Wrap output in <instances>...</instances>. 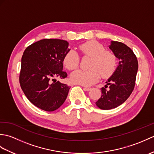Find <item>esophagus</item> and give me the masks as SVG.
<instances>
[{"label": "esophagus", "mask_w": 154, "mask_h": 154, "mask_svg": "<svg viewBox=\"0 0 154 154\" xmlns=\"http://www.w3.org/2000/svg\"><path fill=\"white\" fill-rule=\"evenodd\" d=\"M83 89H84V91H90V90H91V87H83Z\"/></svg>", "instance_id": "1"}]
</instances>
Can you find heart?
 <instances>
[{
	"label": "heart",
	"mask_w": 154,
	"mask_h": 154,
	"mask_svg": "<svg viewBox=\"0 0 154 154\" xmlns=\"http://www.w3.org/2000/svg\"><path fill=\"white\" fill-rule=\"evenodd\" d=\"M79 50L84 56L92 58L88 71L77 70L71 73L72 82L84 86H90L99 80L100 75L103 78H107L115 71L116 58L110 51H107L103 45L96 41H88L81 44ZM63 63L69 70H74L79 63V57L73 50L65 55Z\"/></svg>",
	"instance_id": "1"
}]
</instances>
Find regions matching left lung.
<instances>
[{"mask_svg":"<svg viewBox=\"0 0 154 154\" xmlns=\"http://www.w3.org/2000/svg\"><path fill=\"white\" fill-rule=\"evenodd\" d=\"M119 60L115 71L101 88L102 95L96 102L100 109L110 110L120 106L128 99L134 89L138 63L133 51L122 42L112 41L109 45ZM109 88L106 89L108 87Z\"/></svg>","mask_w":154,"mask_h":154,"instance_id":"1","label":"left lung"}]
</instances>
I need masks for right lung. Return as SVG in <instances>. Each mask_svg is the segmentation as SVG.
Segmentation results:
<instances>
[{
  "label": "right lung",
  "instance_id": "obj_1",
  "mask_svg": "<svg viewBox=\"0 0 154 154\" xmlns=\"http://www.w3.org/2000/svg\"><path fill=\"white\" fill-rule=\"evenodd\" d=\"M60 39H44L31 44L23 54L19 81L26 97L40 109L51 112L65 102L70 87L57 81L65 79L63 60L70 49Z\"/></svg>",
  "mask_w": 154,
  "mask_h": 154
}]
</instances>
